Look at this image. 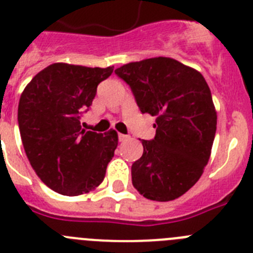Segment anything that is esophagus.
I'll return each mask as SVG.
<instances>
[{
  "mask_svg": "<svg viewBox=\"0 0 253 253\" xmlns=\"http://www.w3.org/2000/svg\"><path fill=\"white\" fill-rule=\"evenodd\" d=\"M129 135H126V134H122V133H119V140L120 142H124V140H126V139H129Z\"/></svg>",
  "mask_w": 253,
  "mask_h": 253,
  "instance_id": "34e87169",
  "label": "esophagus"
}]
</instances>
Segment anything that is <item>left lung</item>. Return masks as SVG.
<instances>
[{"instance_id": "obj_1", "label": "left lung", "mask_w": 253, "mask_h": 253, "mask_svg": "<svg viewBox=\"0 0 253 253\" xmlns=\"http://www.w3.org/2000/svg\"><path fill=\"white\" fill-rule=\"evenodd\" d=\"M130 86L143 114L156 119V137L142 140L131 166L133 186L144 198L169 202L198 182L210 158L216 111L205 78L167 57L131 62L115 69Z\"/></svg>"}]
</instances>
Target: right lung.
<instances>
[{
  "label": "right lung",
  "mask_w": 253,
  "mask_h": 253,
  "mask_svg": "<svg viewBox=\"0 0 253 253\" xmlns=\"http://www.w3.org/2000/svg\"><path fill=\"white\" fill-rule=\"evenodd\" d=\"M113 71L53 63L22 91L17 120L24 149L38 177L55 193L82 195L104 181L118 133L86 131L80 118Z\"/></svg>",
  "instance_id": "1"
}]
</instances>
